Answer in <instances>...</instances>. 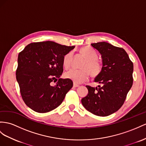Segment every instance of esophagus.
I'll list each match as a JSON object with an SVG mask.
<instances>
[{"mask_svg": "<svg viewBox=\"0 0 146 146\" xmlns=\"http://www.w3.org/2000/svg\"><path fill=\"white\" fill-rule=\"evenodd\" d=\"M73 86L74 88H77V87L79 86V84H78L77 83H75V82H74V83H73Z\"/></svg>", "mask_w": 146, "mask_h": 146, "instance_id": "1", "label": "esophagus"}]
</instances>
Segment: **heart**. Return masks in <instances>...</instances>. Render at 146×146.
I'll use <instances>...</instances> for the list:
<instances>
[{
  "label": "heart",
  "mask_w": 146,
  "mask_h": 146,
  "mask_svg": "<svg viewBox=\"0 0 146 146\" xmlns=\"http://www.w3.org/2000/svg\"><path fill=\"white\" fill-rule=\"evenodd\" d=\"M80 53L85 57L81 65V69H72L65 74V76L73 80L76 83H81L89 78L91 74L92 77L95 78L99 75L102 70V64L98 59V54L92 48L84 47L80 50ZM73 55L72 52L66 54L63 60V64L66 69H69L72 66Z\"/></svg>",
  "instance_id": "heart-1"
}]
</instances>
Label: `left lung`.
I'll return each mask as SVG.
<instances>
[{
    "label": "left lung",
    "instance_id": "8db88e82",
    "mask_svg": "<svg viewBox=\"0 0 146 146\" xmlns=\"http://www.w3.org/2000/svg\"><path fill=\"white\" fill-rule=\"evenodd\" d=\"M102 58V70L94 79L101 86H86L88 94L81 99L91 113L106 117L118 110L124 104L133 83V63L123 48L106 42L91 44Z\"/></svg>",
    "mask_w": 146,
    "mask_h": 146
}]
</instances>
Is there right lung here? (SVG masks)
<instances>
[{
    "label": "right lung",
    "mask_w": 146,
    "mask_h": 146,
    "mask_svg": "<svg viewBox=\"0 0 146 146\" xmlns=\"http://www.w3.org/2000/svg\"><path fill=\"white\" fill-rule=\"evenodd\" d=\"M74 48L52 41L33 42L18 54L17 80L22 99L33 110L46 113L55 109L73 87L70 79L60 77L63 57Z\"/></svg>",
    "instance_id": "add662e5"
}]
</instances>
